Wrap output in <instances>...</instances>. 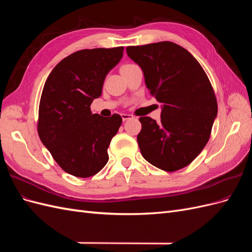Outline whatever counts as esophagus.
Returning a JSON list of instances; mask_svg holds the SVG:
<instances>
[{
	"label": "esophagus",
	"instance_id": "34e87169",
	"mask_svg": "<svg viewBox=\"0 0 252 252\" xmlns=\"http://www.w3.org/2000/svg\"><path fill=\"white\" fill-rule=\"evenodd\" d=\"M121 117H122V120H123L124 122L133 118V116H131V114H128V113H122Z\"/></svg>",
	"mask_w": 252,
	"mask_h": 252
}]
</instances>
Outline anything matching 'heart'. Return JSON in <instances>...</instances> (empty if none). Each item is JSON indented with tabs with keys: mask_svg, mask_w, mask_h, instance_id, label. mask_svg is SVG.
I'll return each instance as SVG.
<instances>
[{
	"mask_svg": "<svg viewBox=\"0 0 252 252\" xmlns=\"http://www.w3.org/2000/svg\"><path fill=\"white\" fill-rule=\"evenodd\" d=\"M125 66H127V65H125Z\"/></svg>",
	"mask_w": 252,
	"mask_h": 252,
	"instance_id": "obj_1",
	"label": "heart"
}]
</instances>
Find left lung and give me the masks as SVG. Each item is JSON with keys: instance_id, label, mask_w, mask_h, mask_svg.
Returning a JSON list of instances; mask_svg holds the SVG:
<instances>
[{"instance_id": "obj_1", "label": "left lung", "mask_w": 252, "mask_h": 252, "mask_svg": "<svg viewBox=\"0 0 252 252\" xmlns=\"http://www.w3.org/2000/svg\"><path fill=\"white\" fill-rule=\"evenodd\" d=\"M127 56L144 73L145 84L162 103L161 122L140 118L143 158L158 168H184L207 144L218 103L209 79L193 56L172 42L129 46Z\"/></svg>"}]
</instances>
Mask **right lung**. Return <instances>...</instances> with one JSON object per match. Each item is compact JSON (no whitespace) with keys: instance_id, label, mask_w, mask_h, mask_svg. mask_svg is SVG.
Returning a JSON list of instances; mask_svg holds the SVG:
<instances>
[{"instance_id":"add662e5","label":"right lung","mask_w":252,"mask_h":252,"mask_svg":"<svg viewBox=\"0 0 252 252\" xmlns=\"http://www.w3.org/2000/svg\"><path fill=\"white\" fill-rule=\"evenodd\" d=\"M124 47L83 49L66 57L45 82L37 132L59 166L78 178H88L108 162L107 149L122 118L90 111L102 94L106 75L123 57Z\"/></svg>"}]
</instances>
